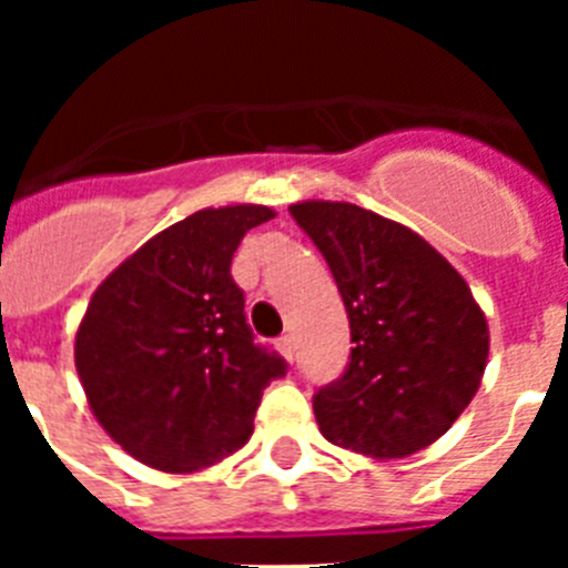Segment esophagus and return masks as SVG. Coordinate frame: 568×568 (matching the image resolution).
<instances>
[{
  "mask_svg": "<svg viewBox=\"0 0 568 568\" xmlns=\"http://www.w3.org/2000/svg\"><path fill=\"white\" fill-rule=\"evenodd\" d=\"M275 346H278V353L284 355V358H287L290 364H293V361H295V344H293V338H290V335H284V338H278V344H275Z\"/></svg>",
  "mask_w": 568,
  "mask_h": 568,
  "instance_id": "obj_1",
  "label": "esophagus"
}]
</instances>
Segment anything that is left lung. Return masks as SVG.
Instances as JSON below:
<instances>
[{
    "mask_svg": "<svg viewBox=\"0 0 568 568\" xmlns=\"http://www.w3.org/2000/svg\"><path fill=\"white\" fill-rule=\"evenodd\" d=\"M298 227L327 258L353 355L313 398L321 435L389 460L426 449L478 393L486 315L458 270L398 222L349 202H298Z\"/></svg>",
    "mask_w": 568,
    "mask_h": 568,
    "instance_id": "1",
    "label": "left lung"
}]
</instances>
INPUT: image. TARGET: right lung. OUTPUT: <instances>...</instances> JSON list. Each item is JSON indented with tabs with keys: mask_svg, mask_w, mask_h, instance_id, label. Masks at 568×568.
Listing matches in <instances>:
<instances>
[{
	"mask_svg": "<svg viewBox=\"0 0 568 568\" xmlns=\"http://www.w3.org/2000/svg\"><path fill=\"white\" fill-rule=\"evenodd\" d=\"M264 204L207 207L142 244L99 284L77 329V373L104 433L170 475L207 469L253 435L284 358L253 344L230 275Z\"/></svg>",
	"mask_w": 568,
	"mask_h": 568,
	"instance_id": "add662e5",
	"label": "right lung"
}]
</instances>
